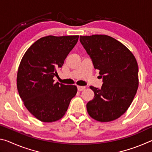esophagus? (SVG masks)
<instances>
[{"mask_svg": "<svg viewBox=\"0 0 152 152\" xmlns=\"http://www.w3.org/2000/svg\"><path fill=\"white\" fill-rule=\"evenodd\" d=\"M77 88H78V90L79 91H84V89H85L86 87L85 86H77Z\"/></svg>", "mask_w": 152, "mask_h": 152, "instance_id": "34e87169", "label": "esophagus"}]
</instances>
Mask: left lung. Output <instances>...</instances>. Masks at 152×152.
Wrapping results in <instances>:
<instances>
[{
	"label": "left lung",
	"mask_w": 152,
	"mask_h": 152,
	"mask_svg": "<svg viewBox=\"0 0 152 152\" xmlns=\"http://www.w3.org/2000/svg\"><path fill=\"white\" fill-rule=\"evenodd\" d=\"M80 42L103 82L101 89L90 86L94 96L87 103V111L98 121L117 119L128 109L137 92V61L124 45L110 36H80Z\"/></svg>",
	"instance_id": "8db88e82"
}]
</instances>
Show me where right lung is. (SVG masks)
<instances>
[{"label": "right lung", "mask_w": 152, "mask_h": 152, "mask_svg": "<svg viewBox=\"0 0 152 152\" xmlns=\"http://www.w3.org/2000/svg\"><path fill=\"white\" fill-rule=\"evenodd\" d=\"M78 35H49L40 38L28 49L17 72V89L27 110L42 122L63 117L77 88L54 84L53 77L78 42Z\"/></svg>", "instance_id": "1"}]
</instances>
